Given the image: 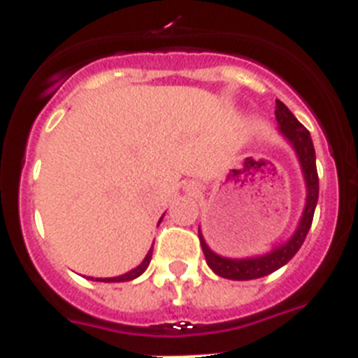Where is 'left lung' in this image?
I'll list each match as a JSON object with an SVG mask.
<instances>
[{
  "instance_id": "8db88e82",
  "label": "left lung",
  "mask_w": 358,
  "mask_h": 358,
  "mask_svg": "<svg viewBox=\"0 0 358 358\" xmlns=\"http://www.w3.org/2000/svg\"><path fill=\"white\" fill-rule=\"evenodd\" d=\"M274 113H276L278 125H280V134L289 141L290 147L296 152L303 177H305V208H303L301 218L297 222L296 231H294L289 240L274 245L265 255L252 256V258H226V256L217 255V252L208 248L206 240H204L201 229H199V240H201V248L204 251V256H206V264L220 278L236 281L256 280V278H264L281 268L285 264H289V260H292V256L299 251L306 235H308L312 220H314V211L319 199V177L317 169H315L314 143H312L310 132L297 122V118L290 113L285 103L276 100V110Z\"/></svg>"
}]
</instances>
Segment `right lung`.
<instances>
[{"mask_svg":"<svg viewBox=\"0 0 358 358\" xmlns=\"http://www.w3.org/2000/svg\"><path fill=\"white\" fill-rule=\"evenodd\" d=\"M161 220H163V217L159 218V222H161ZM152 249H154V248L148 249L147 256H145L143 262H141V264L138 265V267H134V268H132V271H129V273L122 274V276H115V278H87V280H93V281H103V283H122V281H131V280H136V278L141 276V274H143L145 271H147L148 264H150V260H152Z\"/></svg>","mask_w":358,"mask_h":358,"instance_id":"right-lung-1","label":"right lung"}]
</instances>
